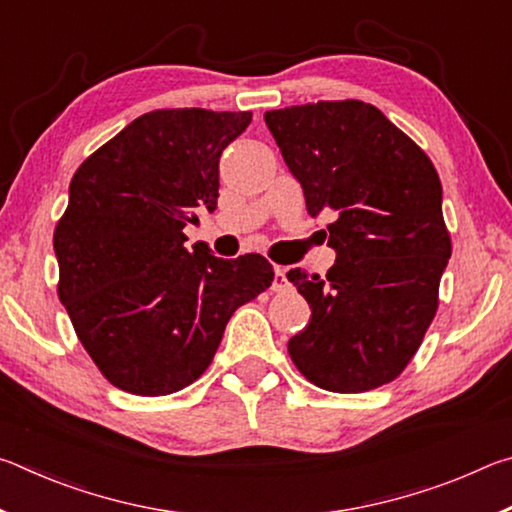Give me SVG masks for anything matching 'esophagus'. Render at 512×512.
Returning a JSON list of instances; mask_svg holds the SVG:
<instances>
[{
	"instance_id": "1",
	"label": "esophagus",
	"mask_w": 512,
	"mask_h": 512,
	"mask_svg": "<svg viewBox=\"0 0 512 512\" xmlns=\"http://www.w3.org/2000/svg\"><path fill=\"white\" fill-rule=\"evenodd\" d=\"M287 287H289L287 271H284L282 266H275V271H273V291H284Z\"/></svg>"
}]
</instances>
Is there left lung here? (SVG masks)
Masks as SVG:
<instances>
[{
	"label": "left lung",
	"mask_w": 512,
	"mask_h": 512,
	"mask_svg": "<svg viewBox=\"0 0 512 512\" xmlns=\"http://www.w3.org/2000/svg\"><path fill=\"white\" fill-rule=\"evenodd\" d=\"M266 126L305 192L311 216L332 214L327 275L287 273L309 302L289 341L296 368L332 393H366L402 375L438 311L452 237L438 171L370 103L318 101L268 110Z\"/></svg>",
	"instance_id": "8db88e82"
}]
</instances>
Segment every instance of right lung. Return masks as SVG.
<instances>
[{"instance_id": "1", "label": "right lung", "mask_w": 512, "mask_h": 512, "mask_svg": "<svg viewBox=\"0 0 512 512\" xmlns=\"http://www.w3.org/2000/svg\"><path fill=\"white\" fill-rule=\"evenodd\" d=\"M253 112L153 110L94 151L54 230L58 298L101 375L121 391H183L210 366L230 316L273 282L262 255L185 248L214 212L219 158Z\"/></svg>"}]
</instances>
